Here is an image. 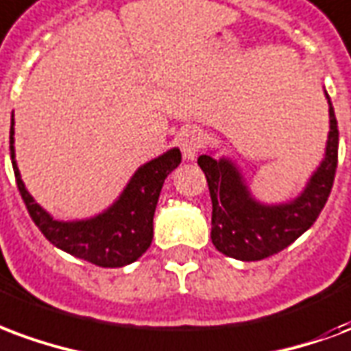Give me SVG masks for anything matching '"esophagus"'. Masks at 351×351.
Segmentation results:
<instances>
[{"label": "esophagus", "mask_w": 351, "mask_h": 351, "mask_svg": "<svg viewBox=\"0 0 351 351\" xmlns=\"http://www.w3.org/2000/svg\"><path fill=\"white\" fill-rule=\"evenodd\" d=\"M178 145L182 150L184 160H195L202 147V136L199 130H186L178 136Z\"/></svg>", "instance_id": "1"}]
</instances>
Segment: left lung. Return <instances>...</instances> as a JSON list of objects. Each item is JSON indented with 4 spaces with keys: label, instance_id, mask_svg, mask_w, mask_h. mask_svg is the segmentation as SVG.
<instances>
[{
    "label": "left lung",
    "instance_id": "1",
    "mask_svg": "<svg viewBox=\"0 0 351 351\" xmlns=\"http://www.w3.org/2000/svg\"><path fill=\"white\" fill-rule=\"evenodd\" d=\"M328 96V95H326ZM329 139L326 158L295 201L279 206L256 202L228 160L199 156L197 163L212 197V243L223 255L238 261H262L294 243L328 202L339 162V128L329 100Z\"/></svg>",
    "mask_w": 351,
    "mask_h": 351
}]
</instances>
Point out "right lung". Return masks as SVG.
I'll list each match as a JSON object with an SVG mask.
<instances>
[{
  "mask_svg": "<svg viewBox=\"0 0 351 351\" xmlns=\"http://www.w3.org/2000/svg\"><path fill=\"white\" fill-rule=\"evenodd\" d=\"M12 124L14 119L10 123V160L16 176L18 191L25 202L31 219L46 236V240H50L56 247L63 249L70 255L102 268H123L137 261L150 247L154 232L152 221L156 204L165 178L182 160L180 150H169L137 169L123 195L104 214L85 221H56L46 210L33 201L20 178V171L14 162Z\"/></svg>",
  "mask_w": 351,
  "mask_h": 351,
  "instance_id": "obj_1",
  "label": "right lung"
}]
</instances>
